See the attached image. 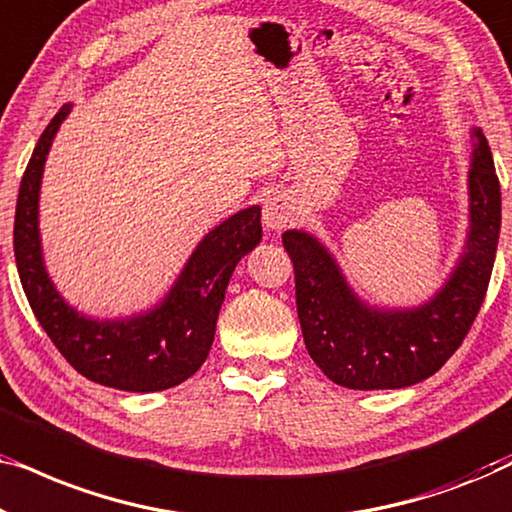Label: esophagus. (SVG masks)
<instances>
[{
  "label": "esophagus",
  "instance_id": "1",
  "mask_svg": "<svg viewBox=\"0 0 512 512\" xmlns=\"http://www.w3.org/2000/svg\"><path fill=\"white\" fill-rule=\"evenodd\" d=\"M296 219V207L286 193H275L263 205V223L268 230H284Z\"/></svg>",
  "mask_w": 512,
  "mask_h": 512
}]
</instances>
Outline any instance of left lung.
I'll return each instance as SVG.
<instances>
[{"mask_svg":"<svg viewBox=\"0 0 512 512\" xmlns=\"http://www.w3.org/2000/svg\"><path fill=\"white\" fill-rule=\"evenodd\" d=\"M468 235L445 284L417 307H373L356 296L324 244L286 230L305 347L328 380L347 389H401L431 377L478 317L501 230V186L480 128L471 132Z\"/></svg>","mask_w":512,"mask_h":512,"instance_id":"left-lung-1","label":"left lung"}]
</instances>
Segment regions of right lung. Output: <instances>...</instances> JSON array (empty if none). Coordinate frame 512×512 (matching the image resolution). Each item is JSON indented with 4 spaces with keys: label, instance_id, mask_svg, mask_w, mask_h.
Listing matches in <instances>:
<instances>
[{
    "label": "right lung",
    "instance_id": "right-lung-1",
    "mask_svg": "<svg viewBox=\"0 0 512 512\" xmlns=\"http://www.w3.org/2000/svg\"><path fill=\"white\" fill-rule=\"evenodd\" d=\"M72 111L65 104L41 132L20 181L13 251L34 317L83 377L123 391H163L205 363L235 265L261 242V207H247L202 237L177 282L151 310L125 319H93L74 310L48 277L39 235V191L46 156Z\"/></svg>",
    "mask_w": 512,
    "mask_h": 512
}]
</instances>
